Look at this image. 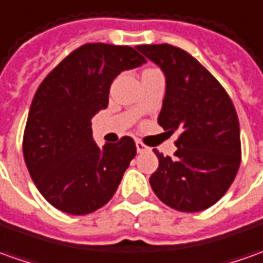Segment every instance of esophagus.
Returning <instances> with one entry per match:
<instances>
[{
    "mask_svg": "<svg viewBox=\"0 0 263 263\" xmlns=\"http://www.w3.org/2000/svg\"><path fill=\"white\" fill-rule=\"evenodd\" d=\"M148 149H149V148H148L145 144H142L141 141H137V153H138V154H142V153H145Z\"/></svg>",
    "mask_w": 263,
    "mask_h": 263,
    "instance_id": "esophagus-1",
    "label": "esophagus"
}]
</instances>
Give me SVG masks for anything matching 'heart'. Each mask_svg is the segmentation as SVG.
<instances>
[{
	"label": "heart",
	"mask_w": 263,
	"mask_h": 263,
	"mask_svg": "<svg viewBox=\"0 0 263 263\" xmlns=\"http://www.w3.org/2000/svg\"><path fill=\"white\" fill-rule=\"evenodd\" d=\"M153 71H157V70H154V69H148V70L144 71V73H142V74H146V73H153Z\"/></svg>",
	"instance_id": "obj_1"
}]
</instances>
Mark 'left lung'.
I'll return each mask as SVG.
<instances>
[{"label":"left lung","instance_id":"obj_1","mask_svg":"<svg viewBox=\"0 0 263 263\" xmlns=\"http://www.w3.org/2000/svg\"><path fill=\"white\" fill-rule=\"evenodd\" d=\"M137 49L165 76L158 124L180 131L174 157L157 149L160 165L149 184L157 197L178 212L206 210L224 196L240 165V131L229 95L187 51L170 44Z\"/></svg>","mask_w":263,"mask_h":263}]
</instances>
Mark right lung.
Here are the masks:
<instances>
[{"label": "right lung", "mask_w": 263, "mask_h": 263, "mask_svg": "<svg viewBox=\"0 0 263 263\" xmlns=\"http://www.w3.org/2000/svg\"><path fill=\"white\" fill-rule=\"evenodd\" d=\"M128 46H80L47 74L34 95L23 154L35 187L64 213H92L117 192L137 154L131 137L98 146L90 119L108 108L118 74L145 63Z\"/></svg>", "instance_id": "add662e5"}]
</instances>
